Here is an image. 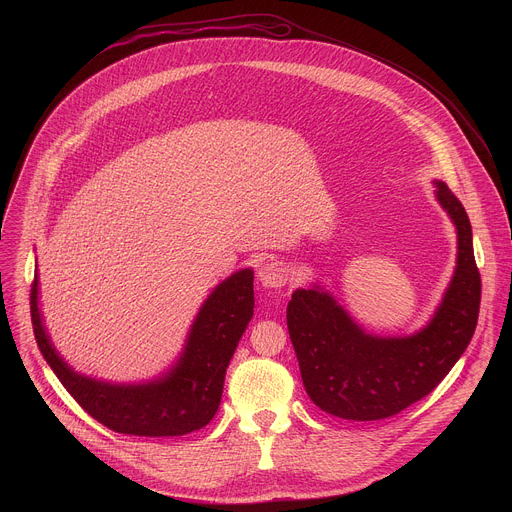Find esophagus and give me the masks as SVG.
Returning <instances> with one entry per match:
<instances>
[{"mask_svg": "<svg viewBox=\"0 0 512 512\" xmlns=\"http://www.w3.org/2000/svg\"><path fill=\"white\" fill-rule=\"evenodd\" d=\"M287 279H289V271H287L285 263H281V261H275V259L265 261L259 269V281L263 287L279 289L287 283Z\"/></svg>", "mask_w": 512, "mask_h": 512, "instance_id": "1", "label": "esophagus"}]
</instances>
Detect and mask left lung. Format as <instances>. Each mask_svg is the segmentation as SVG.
Listing matches in <instances>:
<instances>
[{
  "label": "left lung",
  "mask_w": 512,
  "mask_h": 512,
  "mask_svg": "<svg viewBox=\"0 0 512 512\" xmlns=\"http://www.w3.org/2000/svg\"><path fill=\"white\" fill-rule=\"evenodd\" d=\"M437 200L458 229V267L442 306L421 332L405 338L364 334L320 289H298L287 304V330L310 399L326 413L375 421L429 395L470 344L482 281L466 208L444 182Z\"/></svg>",
  "instance_id": "left-lung-1"
}]
</instances>
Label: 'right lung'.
I'll list each match as a JSON object with an SVG mask.
<instances>
[{"mask_svg": "<svg viewBox=\"0 0 512 512\" xmlns=\"http://www.w3.org/2000/svg\"><path fill=\"white\" fill-rule=\"evenodd\" d=\"M253 308V271H237L200 308L186 350L168 377L125 387L81 377L68 367L42 326L38 273L30 289V316L38 348L70 397L105 427L143 437L186 435L214 417L221 405L227 367L253 318Z\"/></svg>", "mask_w": 512, "mask_h": 512, "instance_id": "1", "label": "right lung"}]
</instances>
